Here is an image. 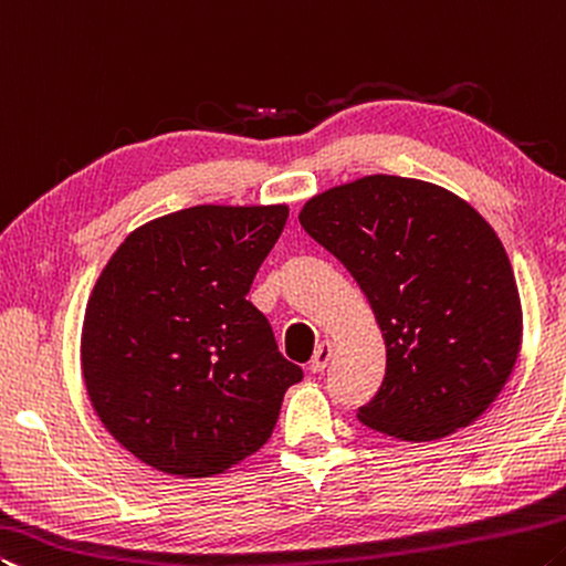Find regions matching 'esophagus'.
I'll use <instances>...</instances> for the list:
<instances>
[{
  "instance_id": "34e87169",
  "label": "esophagus",
  "mask_w": 566,
  "mask_h": 566,
  "mask_svg": "<svg viewBox=\"0 0 566 566\" xmlns=\"http://www.w3.org/2000/svg\"><path fill=\"white\" fill-rule=\"evenodd\" d=\"M333 358V344L331 340H323V344L316 348V354H313V360H311V374H323V370L328 368Z\"/></svg>"
}]
</instances>
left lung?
I'll list each match as a JSON object with an SVG mask.
<instances>
[{"label": "left lung", "mask_w": 566, "mask_h": 566, "mask_svg": "<svg viewBox=\"0 0 566 566\" xmlns=\"http://www.w3.org/2000/svg\"><path fill=\"white\" fill-rule=\"evenodd\" d=\"M298 220L356 277L384 333V384L358 421L416 443L474 423L522 346V301L494 228L453 192L398 175L336 185Z\"/></svg>", "instance_id": "8db88e82"}]
</instances>
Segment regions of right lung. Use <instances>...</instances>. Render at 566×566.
Segmentation results:
<instances>
[{
  "instance_id": "obj_1",
  "label": "right lung",
  "mask_w": 566,
  "mask_h": 566,
  "mask_svg": "<svg viewBox=\"0 0 566 566\" xmlns=\"http://www.w3.org/2000/svg\"><path fill=\"white\" fill-rule=\"evenodd\" d=\"M289 206H196L155 218L102 268L82 376L115 441L157 471L216 476L271 439L303 378L245 295Z\"/></svg>"
}]
</instances>
